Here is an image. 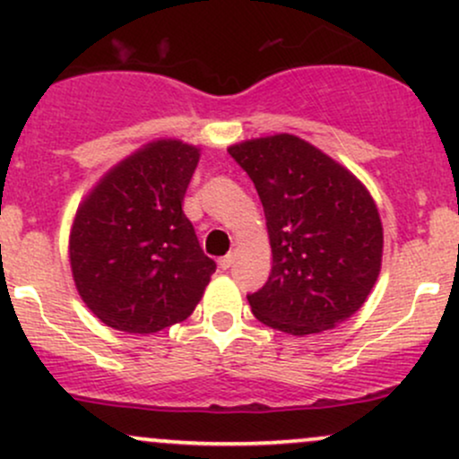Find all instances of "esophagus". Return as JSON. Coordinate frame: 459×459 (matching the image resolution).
Here are the masks:
<instances>
[{
    "instance_id": "1",
    "label": "esophagus",
    "mask_w": 459,
    "mask_h": 459,
    "mask_svg": "<svg viewBox=\"0 0 459 459\" xmlns=\"http://www.w3.org/2000/svg\"><path fill=\"white\" fill-rule=\"evenodd\" d=\"M233 263H235V255H226V256H222V259H218L220 270H230V267H233Z\"/></svg>"
}]
</instances>
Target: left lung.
Segmentation results:
<instances>
[{
    "mask_svg": "<svg viewBox=\"0 0 459 459\" xmlns=\"http://www.w3.org/2000/svg\"><path fill=\"white\" fill-rule=\"evenodd\" d=\"M229 152L255 183L270 233V278L247 296L255 317L296 336L350 319L382 265V222L367 187L296 135L247 140Z\"/></svg>",
    "mask_w": 459,
    "mask_h": 459,
    "instance_id": "8db88e82",
    "label": "left lung"
}]
</instances>
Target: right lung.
<instances>
[{
  "label": "right lung",
  "mask_w": 459,
  "mask_h": 459,
  "mask_svg": "<svg viewBox=\"0 0 459 459\" xmlns=\"http://www.w3.org/2000/svg\"><path fill=\"white\" fill-rule=\"evenodd\" d=\"M200 151L157 140L135 151L83 198L68 241L73 281L109 328L151 334L194 313L215 261L183 213Z\"/></svg>",
  "instance_id": "right-lung-1"
}]
</instances>
